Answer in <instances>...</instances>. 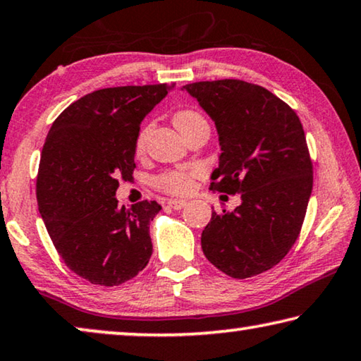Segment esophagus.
<instances>
[{
	"mask_svg": "<svg viewBox=\"0 0 361 361\" xmlns=\"http://www.w3.org/2000/svg\"><path fill=\"white\" fill-rule=\"evenodd\" d=\"M168 204L173 209H182L187 204V202L185 200H179V198H171V200H168Z\"/></svg>",
	"mask_w": 361,
	"mask_h": 361,
	"instance_id": "esophagus-1",
	"label": "esophagus"
}]
</instances>
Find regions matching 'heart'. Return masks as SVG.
Segmentation results:
<instances>
[{
    "label": "heart",
    "mask_w": 361,
    "mask_h": 361,
    "mask_svg": "<svg viewBox=\"0 0 361 361\" xmlns=\"http://www.w3.org/2000/svg\"><path fill=\"white\" fill-rule=\"evenodd\" d=\"M207 121L200 113L193 109H182L179 113L174 114V126L180 134H184L188 129L195 127L198 124H204ZM149 135V126L142 127L138 132L137 142H135V152L140 154L145 152L147 140ZM198 177H202V169L198 168H182V169H169L164 171L154 179V185L168 193H174V195H185L190 193L195 187V182Z\"/></svg>",
    "instance_id": "b5f03b06"
}]
</instances>
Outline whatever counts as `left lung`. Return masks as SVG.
Returning a JSON list of instances; mask_svg holds the SVG:
<instances>
[{"label": "left lung", "instance_id": "8db88e82", "mask_svg": "<svg viewBox=\"0 0 361 361\" xmlns=\"http://www.w3.org/2000/svg\"><path fill=\"white\" fill-rule=\"evenodd\" d=\"M214 121L219 166L212 188L240 193L234 212H213L202 234L204 257L235 279L281 262L300 234L313 166L300 119L266 88L224 79L184 85Z\"/></svg>", "mask_w": 361, "mask_h": 361}]
</instances>
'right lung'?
<instances>
[{
	"mask_svg": "<svg viewBox=\"0 0 361 361\" xmlns=\"http://www.w3.org/2000/svg\"><path fill=\"white\" fill-rule=\"evenodd\" d=\"M174 84L102 88L66 108L49 129L37 176V202L59 257L97 286L135 277L152 257L157 202L118 207L121 177L130 179L145 116Z\"/></svg>",
	"mask_w": 361,
	"mask_h": 361,
	"instance_id": "1",
	"label": "right lung"
}]
</instances>
